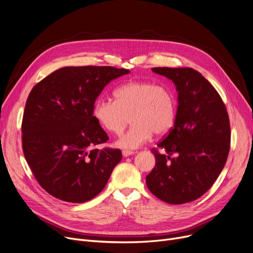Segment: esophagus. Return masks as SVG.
Returning <instances> with one entry per match:
<instances>
[{
    "label": "esophagus",
    "mask_w": 253,
    "mask_h": 253,
    "mask_svg": "<svg viewBox=\"0 0 253 253\" xmlns=\"http://www.w3.org/2000/svg\"><path fill=\"white\" fill-rule=\"evenodd\" d=\"M122 154H123L124 157H129V156H131V155H134V152H131V151H123Z\"/></svg>",
    "instance_id": "esophagus-1"
}]
</instances>
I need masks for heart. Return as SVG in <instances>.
Instances as JSON below:
<instances>
[{
	"mask_svg": "<svg viewBox=\"0 0 253 253\" xmlns=\"http://www.w3.org/2000/svg\"><path fill=\"white\" fill-rule=\"evenodd\" d=\"M115 101L99 99L93 115L108 132L121 134L130 121L133 125L116 142L117 147L136 150L153 134L162 135L173 126L176 99L173 91L152 82L131 81L114 91Z\"/></svg>",
	"mask_w": 253,
	"mask_h": 253,
	"instance_id": "b5f03b06",
	"label": "heart"
}]
</instances>
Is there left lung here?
I'll use <instances>...</instances> for the list:
<instances>
[{
    "instance_id": "left-lung-1",
    "label": "left lung",
    "mask_w": 253,
    "mask_h": 253,
    "mask_svg": "<svg viewBox=\"0 0 253 253\" xmlns=\"http://www.w3.org/2000/svg\"><path fill=\"white\" fill-rule=\"evenodd\" d=\"M171 80L178 93L174 125L153 150L156 165L147 176L149 190L169 204L192 202L204 195L227 162L231 129L217 91L191 68H153ZM176 157L172 158L171 154Z\"/></svg>"
}]
</instances>
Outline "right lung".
<instances>
[{"mask_svg": "<svg viewBox=\"0 0 253 253\" xmlns=\"http://www.w3.org/2000/svg\"><path fill=\"white\" fill-rule=\"evenodd\" d=\"M129 73L113 66H65L32 89L22 148L36 179L53 197L72 203L91 200L122 160L120 150L93 149L109 139L93 109L103 88Z\"/></svg>", "mask_w": 253, "mask_h": 253, "instance_id": "right-lung-1", "label": "right lung"}]
</instances>
